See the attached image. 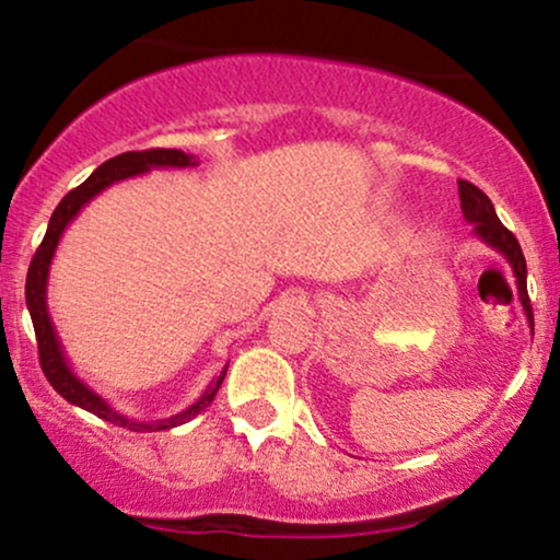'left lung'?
Listing matches in <instances>:
<instances>
[{"instance_id": "obj_1", "label": "left lung", "mask_w": 560, "mask_h": 560, "mask_svg": "<svg viewBox=\"0 0 560 560\" xmlns=\"http://www.w3.org/2000/svg\"><path fill=\"white\" fill-rule=\"evenodd\" d=\"M459 199H462V215H465L467 223H472L475 236H478L482 244L495 248V252L509 261V267H512L522 308L524 314H527L529 327H535L533 306H529V295H527V261H524L520 241H516L514 233L501 223L493 210V202L482 195L478 186L470 182H462L459 178Z\"/></svg>"}]
</instances>
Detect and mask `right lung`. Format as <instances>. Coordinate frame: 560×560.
<instances>
[{
    "mask_svg": "<svg viewBox=\"0 0 560 560\" xmlns=\"http://www.w3.org/2000/svg\"><path fill=\"white\" fill-rule=\"evenodd\" d=\"M197 158L186 155L184 150H140V153H121L106 161L103 165L90 174L85 182H82L78 189H72L65 199L57 205L51 220H48L46 236L40 241L36 257H33L31 267H27V280H25V303L27 312H31L33 319V329H36V340H38V358H40V369L48 378V384L59 392L67 402L82 407V410L93 412L108 423L129 428V431H165V428H176L191 420L199 412L205 410L207 405L212 402L218 395L220 384H223L228 365L220 374L212 378L210 386L202 392V397L197 402H191L186 410L176 412V416L163 418V420H135L129 416H124L121 410H116L114 405H108L101 395H95L90 386L82 382V378L69 369L65 350H61V342L57 337V329H54L51 316H48V303H46V288H48V267H51L54 252H57L61 233L67 231V225L78 218V212L85 207L90 199L95 195H101L103 189L116 182H124V178H132L140 174H148L153 168H195Z\"/></svg>",
    "mask_w": 560,
    "mask_h": 560,
    "instance_id": "1",
    "label": "right lung"
}]
</instances>
